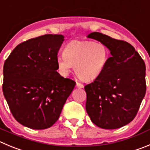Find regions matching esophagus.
Wrapping results in <instances>:
<instances>
[{
  "label": "esophagus",
  "mask_w": 150,
  "mask_h": 150,
  "mask_svg": "<svg viewBox=\"0 0 150 150\" xmlns=\"http://www.w3.org/2000/svg\"><path fill=\"white\" fill-rule=\"evenodd\" d=\"M76 86L78 88H83V85L82 84V83H78V82H77V83H76Z\"/></svg>",
  "instance_id": "1"
}]
</instances>
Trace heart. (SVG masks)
Segmentation results:
<instances>
[{
	"label": "heart",
	"instance_id": "heart-1",
	"mask_svg": "<svg viewBox=\"0 0 150 150\" xmlns=\"http://www.w3.org/2000/svg\"><path fill=\"white\" fill-rule=\"evenodd\" d=\"M110 51L100 41L72 40L65 47L64 54L56 58L58 70L66 77L73 66L77 75L85 81H92L100 76L108 62Z\"/></svg>",
	"mask_w": 150,
	"mask_h": 150
}]
</instances>
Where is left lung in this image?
Returning a JSON list of instances; mask_svg holds the SVG:
<instances>
[{
	"instance_id": "8db88e82",
	"label": "left lung",
	"mask_w": 150,
	"mask_h": 150,
	"mask_svg": "<svg viewBox=\"0 0 150 150\" xmlns=\"http://www.w3.org/2000/svg\"><path fill=\"white\" fill-rule=\"evenodd\" d=\"M87 38L106 44L111 57L101 75L85 86L86 110L93 124L117 129L135 118L146 93V66L130 43L102 33Z\"/></svg>"
}]
</instances>
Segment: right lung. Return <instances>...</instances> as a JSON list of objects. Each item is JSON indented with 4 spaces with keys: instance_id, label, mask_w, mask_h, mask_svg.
<instances>
[{
    "instance_id": "obj_1",
    "label": "right lung",
    "mask_w": 150,
    "mask_h": 150,
    "mask_svg": "<svg viewBox=\"0 0 150 150\" xmlns=\"http://www.w3.org/2000/svg\"><path fill=\"white\" fill-rule=\"evenodd\" d=\"M62 35H44L18 44L4 65L3 92L18 122L33 129L52 127L75 82L57 70Z\"/></svg>"
}]
</instances>
